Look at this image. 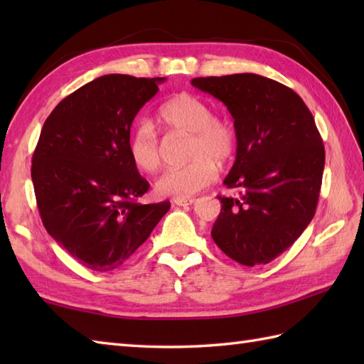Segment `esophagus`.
I'll use <instances>...</instances> for the list:
<instances>
[{
    "label": "esophagus",
    "mask_w": 364,
    "mask_h": 364,
    "mask_svg": "<svg viewBox=\"0 0 364 364\" xmlns=\"http://www.w3.org/2000/svg\"><path fill=\"white\" fill-rule=\"evenodd\" d=\"M173 203L178 206H189L196 203V198H175Z\"/></svg>",
    "instance_id": "1"
}]
</instances>
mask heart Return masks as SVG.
Here are the masks:
<instances>
[{"label": "heart", "mask_w": 364, "mask_h": 364, "mask_svg": "<svg viewBox=\"0 0 364 364\" xmlns=\"http://www.w3.org/2000/svg\"><path fill=\"white\" fill-rule=\"evenodd\" d=\"M156 120L173 133L188 136V164L168 168L156 181L159 196L191 198L210 186L218 176L215 166L223 167L235 158L236 133L228 122L214 117L211 106L197 95L181 92L159 106ZM128 151L137 168L146 173L161 166L158 137L149 123H139L128 137Z\"/></svg>", "instance_id": "heart-1"}]
</instances>
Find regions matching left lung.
Returning a JSON list of instances; mask_svg holds the SVG:
<instances>
[{
  "instance_id": "obj_1",
  "label": "left lung",
  "mask_w": 364,
  "mask_h": 364,
  "mask_svg": "<svg viewBox=\"0 0 364 364\" xmlns=\"http://www.w3.org/2000/svg\"><path fill=\"white\" fill-rule=\"evenodd\" d=\"M194 87L227 106L235 119L236 161L219 197L211 236L244 266L267 264L296 242L318 206L326 150L296 92L255 73L194 78Z\"/></svg>"
}]
</instances>
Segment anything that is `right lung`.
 Masks as SVG:
<instances>
[{"label":"right lung","mask_w":364,"mask_h":364,"mask_svg":"<svg viewBox=\"0 0 364 364\" xmlns=\"http://www.w3.org/2000/svg\"><path fill=\"white\" fill-rule=\"evenodd\" d=\"M164 80L100 76L65 97L43 123L31 167L43 227L97 272L122 266L170 208L137 202L150 184L128 151L136 114Z\"/></svg>","instance_id":"1"}]
</instances>
